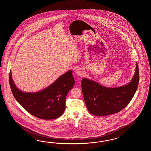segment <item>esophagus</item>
<instances>
[{
    "label": "esophagus",
    "instance_id": "1",
    "mask_svg": "<svg viewBox=\"0 0 151 151\" xmlns=\"http://www.w3.org/2000/svg\"><path fill=\"white\" fill-rule=\"evenodd\" d=\"M75 72L77 73V75L81 76L83 74V71L81 68H77L75 70Z\"/></svg>",
    "mask_w": 151,
    "mask_h": 151
}]
</instances>
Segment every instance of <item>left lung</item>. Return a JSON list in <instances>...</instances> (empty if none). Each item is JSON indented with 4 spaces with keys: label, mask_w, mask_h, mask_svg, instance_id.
Here are the masks:
<instances>
[{
    "label": "left lung",
    "mask_w": 151,
    "mask_h": 151,
    "mask_svg": "<svg viewBox=\"0 0 151 151\" xmlns=\"http://www.w3.org/2000/svg\"><path fill=\"white\" fill-rule=\"evenodd\" d=\"M139 72L137 63L129 83L118 87H107L87 78L81 80V88L87 109L94 116L111 115L125 108L138 88Z\"/></svg>",
    "instance_id": "8db88e82"
}]
</instances>
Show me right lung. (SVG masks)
I'll return each instance as SVG.
<instances>
[{
	"mask_svg": "<svg viewBox=\"0 0 151 151\" xmlns=\"http://www.w3.org/2000/svg\"><path fill=\"white\" fill-rule=\"evenodd\" d=\"M9 83L13 96L24 109L37 118L50 120L58 118L63 114L66 96L74 86L75 81L72 71L70 70L44 90L25 92L17 87L10 71Z\"/></svg>",
	"mask_w": 151,
	"mask_h": 151,
	"instance_id": "obj_1",
	"label": "right lung"
}]
</instances>
